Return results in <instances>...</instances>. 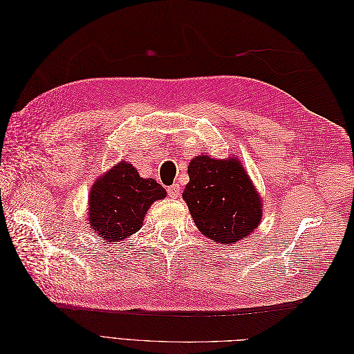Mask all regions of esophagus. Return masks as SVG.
Masks as SVG:
<instances>
[{
	"label": "esophagus",
	"instance_id": "obj_1",
	"mask_svg": "<svg viewBox=\"0 0 354 354\" xmlns=\"http://www.w3.org/2000/svg\"><path fill=\"white\" fill-rule=\"evenodd\" d=\"M167 192H168V195H169V196L177 198V196L180 195V186H178V185H173V186H169Z\"/></svg>",
	"mask_w": 354,
	"mask_h": 354
}]
</instances>
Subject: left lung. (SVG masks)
<instances>
[{
	"instance_id": "8db88e82",
	"label": "left lung",
	"mask_w": 354,
	"mask_h": 354,
	"mask_svg": "<svg viewBox=\"0 0 354 354\" xmlns=\"http://www.w3.org/2000/svg\"><path fill=\"white\" fill-rule=\"evenodd\" d=\"M189 183L183 190L196 227L217 243L232 245L257 229L263 201L238 158L190 160Z\"/></svg>"
}]
</instances>
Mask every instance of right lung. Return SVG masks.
Masks as SVG:
<instances>
[{"instance_id": "right-lung-1", "label": "right lung", "mask_w": 354, "mask_h": 354, "mask_svg": "<svg viewBox=\"0 0 354 354\" xmlns=\"http://www.w3.org/2000/svg\"><path fill=\"white\" fill-rule=\"evenodd\" d=\"M165 195L153 178H142L131 164L121 160L91 186L88 226L102 241L120 242L140 230L147 209Z\"/></svg>"}]
</instances>
